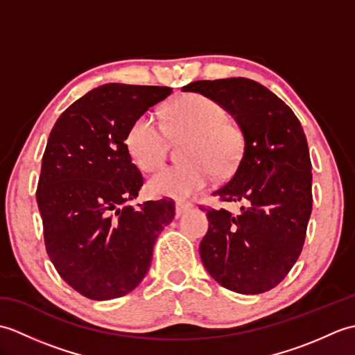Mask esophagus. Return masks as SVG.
Here are the masks:
<instances>
[{
	"label": "esophagus",
	"mask_w": 355,
	"mask_h": 355,
	"mask_svg": "<svg viewBox=\"0 0 355 355\" xmlns=\"http://www.w3.org/2000/svg\"><path fill=\"white\" fill-rule=\"evenodd\" d=\"M191 209H192V205H189V202H183V201H177L175 202V214H177V216L184 215L186 212H189Z\"/></svg>",
	"instance_id": "1"
}]
</instances>
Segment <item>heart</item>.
I'll use <instances>...</instances> for the list:
<instances>
[{
	"label": "heart",
	"instance_id": "b5f03b06",
	"mask_svg": "<svg viewBox=\"0 0 355 355\" xmlns=\"http://www.w3.org/2000/svg\"><path fill=\"white\" fill-rule=\"evenodd\" d=\"M169 139H189L183 148L184 164L166 168L149 180L153 197L186 200L205 189L220 173L236 164L241 139L235 128L225 123L220 103L205 96H186L172 105L166 126L153 112L134 120L126 135V146L141 171L162 168L169 150Z\"/></svg>",
	"mask_w": 355,
	"mask_h": 355
}]
</instances>
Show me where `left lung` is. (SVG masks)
<instances>
[{"mask_svg": "<svg viewBox=\"0 0 355 355\" xmlns=\"http://www.w3.org/2000/svg\"><path fill=\"white\" fill-rule=\"evenodd\" d=\"M182 89L220 103L244 137L235 173L214 195L245 206L239 215L206 209L202 266L224 288L266 293L288 275L304 247L313 207L305 132L288 105L252 79L197 80Z\"/></svg>", "mask_w": 355, "mask_h": 355, "instance_id": "8db88e82", "label": "left lung"}]
</instances>
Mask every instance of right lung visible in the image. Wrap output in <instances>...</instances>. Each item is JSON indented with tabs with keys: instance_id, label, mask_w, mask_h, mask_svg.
<instances>
[{
	"instance_id": "obj_1",
	"label": "right lung",
	"mask_w": 355,
	"mask_h": 355,
	"mask_svg": "<svg viewBox=\"0 0 355 355\" xmlns=\"http://www.w3.org/2000/svg\"><path fill=\"white\" fill-rule=\"evenodd\" d=\"M171 93L169 87L105 84L71 103L50 132L36 191L45 248L64 281L88 299L132 291L175 216L169 200L126 205L143 186L128 131Z\"/></svg>"
}]
</instances>
